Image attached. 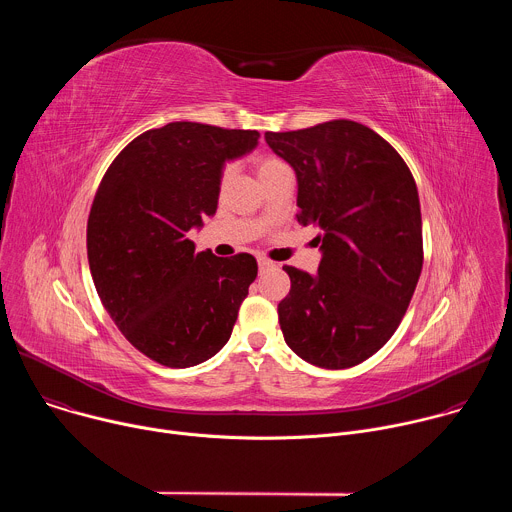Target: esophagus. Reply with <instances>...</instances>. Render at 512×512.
I'll list each match as a JSON object with an SVG mask.
<instances>
[{"instance_id":"obj_1","label":"esophagus","mask_w":512,"mask_h":512,"mask_svg":"<svg viewBox=\"0 0 512 512\" xmlns=\"http://www.w3.org/2000/svg\"><path fill=\"white\" fill-rule=\"evenodd\" d=\"M257 265H259V269H261V271H265V269H271V267H273V263H271L269 259H263V257H261V259H257Z\"/></svg>"}]
</instances>
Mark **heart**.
I'll use <instances>...</instances> for the list:
<instances>
[{"mask_svg": "<svg viewBox=\"0 0 512 512\" xmlns=\"http://www.w3.org/2000/svg\"><path fill=\"white\" fill-rule=\"evenodd\" d=\"M255 170H257V178H259V182H261V180H265V178H269V176H273V174H277V172H281V170H287V166H285L279 158L263 156V158H259V160L255 162ZM233 172H235L233 166H227V168L223 170L221 182L227 184V182L233 178Z\"/></svg>", "mask_w": 512, "mask_h": 512, "instance_id": "b5f03b06", "label": "heart"}]
</instances>
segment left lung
I'll list each match as a JSON object with an SVG mask.
<instances>
[{
    "label": "left lung",
    "instance_id": "1",
    "mask_svg": "<svg viewBox=\"0 0 512 512\" xmlns=\"http://www.w3.org/2000/svg\"><path fill=\"white\" fill-rule=\"evenodd\" d=\"M298 178V223L316 227L318 271L283 267L287 346L322 369L373 356L397 330L423 265L421 208L403 158L367 125L334 119L265 133Z\"/></svg>",
    "mask_w": 512,
    "mask_h": 512
}]
</instances>
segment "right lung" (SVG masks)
<instances>
[{
	"label": "right lung",
	"instance_id": "right-lung-1",
	"mask_svg": "<svg viewBox=\"0 0 512 512\" xmlns=\"http://www.w3.org/2000/svg\"><path fill=\"white\" fill-rule=\"evenodd\" d=\"M259 133L174 121L135 137L95 194L87 253L97 294L121 334L172 369L221 350L257 277L253 255L196 253L188 239L212 216L227 162Z\"/></svg>",
	"mask_w": 512,
	"mask_h": 512
}]
</instances>
